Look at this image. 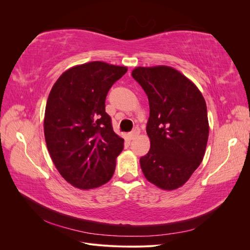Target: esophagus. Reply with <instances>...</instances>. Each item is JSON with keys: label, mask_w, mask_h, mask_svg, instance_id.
Segmentation results:
<instances>
[{"label": "esophagus", "mask_w": 250, "mask_h": 250, "mask_svg": "<svg viewBox=\"0 0 250 250\" xmlns=\"http://www.w3.org/2000/svg\"><path fill=\"white\" fill-rule=\"evenodd\" d=\"M139 134H140V129H139L138 127H135L134 129L129 133V139H130V140H134L135 138L138 137Z\"/></svg>", "instance_id": "1"}]
</instances>
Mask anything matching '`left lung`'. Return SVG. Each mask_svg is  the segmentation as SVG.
Returning a JSON list of instances; mask_svg holds the SVG:
<instances>
[{
    "label": "left lung",
    "mask_w": 250,
    "mask_h": 250,
    "mask_svg": "<svg viewBox=\"0 0 250 250\" xmlns=\"http://www.w3.org/2000/svg\"><path fill=\"white\" fill-rule=\"evenodd\" d=\"M131 75L147 94L150 107V150L140 160L142 171L162 190H176L190 179L206 153V100L194 82L172 66H137Z\"/></svg>",
    "instance_id": "1"
}]
</instances>
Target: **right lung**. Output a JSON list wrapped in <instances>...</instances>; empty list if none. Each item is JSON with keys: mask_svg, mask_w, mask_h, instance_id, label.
Wrapping results in <instances>:
<instances>
[{"mask_svg": "<svg viewBox=\"0 0 250 250\" xmlns=\"http://www.w3.org/2000/svg\"><path fill=\"white\" fill-rule=\"evenodd\" d=\"M126 72L103 62L78 64L60 75L49 94L44 140L60 175L75 188H99L113 175L124 140L112 130L105 99Z\"/></svg>", "mask_w": 250, "mask_h": 250, "instance_id": "add662e5", "label": "right lung"}]
</instances>
